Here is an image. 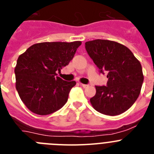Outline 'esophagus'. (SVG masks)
<instances>
[{
	"label": "esophagus",
	"instance_id": "esophagus-1",
	"mask_svg": "<svg viewBox=\"0 0 154 154\" xmlns=\"http://www.w3.org/2000/svg\"><path fill=\"white\" fill-rule=\"evenodd\" d=\"M80 85H82L83 88H87V87H89V85H85V84H82V83H80Z\"/></svg>",
	"mask_w": 154,
	"mask_h": 154
}]
</instances>
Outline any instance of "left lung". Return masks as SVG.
I'll list each match as a JSON object with an SVG mask.
<instances>
[{"mask_svg": "<svg viewBox=\"0 0 154 154\" xmlns=\"http://www.w3.org/2000/svg\"><path fill=\"white\" fill-rule=\"evenodd\" d=\"M85 49L100 72L107 74L106 86L96 85L90 103L96 111L117 116L133 106L140 93L143 82L140 62L127 47L109 40L85 42Z\"/></svg>", "mask_w": 154, "mask_h": 154, "instance_id": "obj_1", "label": "left lung"}]
</instances>
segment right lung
Masks as SVG:
<instances>
[{
    "label": "right lung",
    "instance_id": "add662e5",
    "mask_svg": "<svg viewBox=\"0 0 154 154\" xmlns=\"http://www.w3.org/2000/svg\"><path fill=\"white\" fill-rule=\"evenodd\" d=\"M82 45L72 42H42L19 55L14 69L16 89L27 108L38 115H48L68 101L75 81L57 76V71L69 65Z\"/></svg>",
    "mask_w": 154,
    "mask_h": 154
}]
</instances>
